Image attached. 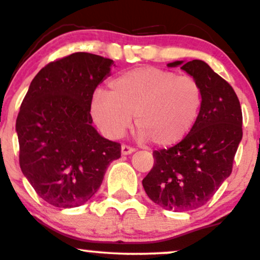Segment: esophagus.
Instances as JSON below:
<instances>
[{
  "label": "esophagus",
  "instance_id": "esophagus-1",
  "mask_svg": "<svg viewBox=\"0 0 260 260\" xmlns=\"http://www.w3.org/2000/svg\"><path fill=\"white\" fill-rule=\"evenodd\" d=\"M136 151V149L132 147H128V145H122L121 147V153L122 155H129Z\"/></svg>",
  "mask_w": 260,
  "mask_h": 260
}]
</instances>
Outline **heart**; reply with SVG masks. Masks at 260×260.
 <instances>
[{"instance_id": "heart-1", "label": "heart", "mask_w": 260, "mask_h": 260, "mask_svg": "<svg viewBox=\"0 0 260 260\" xmlns=\"http://www.w3.org/2000/svg\"><path fill=\"white\" fill-rule=\"evenodd\" d=\"M202 106L203 89L196 78L156 67H138L113 78L107 92L98 91L90 111L109 138H121L134 115L140 139L170 147L189 134Z\"/></svg>"}]
</instances>
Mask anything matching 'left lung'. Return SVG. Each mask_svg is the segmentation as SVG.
<instances>
[{"instance_id":"8db88e82","label":"left lung","mask_w":260,"mask_h":260,"mask_svg":"<svg viewBox=\"0 0 260 260\" xmlns=\"http://www.w3.org/2000/svg\"><path fill=\"white\" fill-rule=\"evenodd\" d=\"M169 67L196 78L203 89L197 123L178 144L153 153L154 166L143 180L149 198L168 210L189 211L204 205L231 175L242 139V110L232 86L201 59Z\"/></svg>"}]
</instances>
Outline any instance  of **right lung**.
<instances>
[{
	"label": "right lung",
	"instance_id": "right-lung-1",
	"mask_svg": "<svg viewBox=\"0 0 260 260\" xmlns=\"http://www.w3.org/2000/svg\"><path fill=\"white\" fill-rule=\"evenodd\" d=\"M113 61L76 52L45 66L20 105L16 122L19 165L45 202L57 208L84 204L98 192L121 144L91 126L96 86Z\"/></svg>",
	"mask_w": 260,
	"mask_h": 260
}]
</instances>
